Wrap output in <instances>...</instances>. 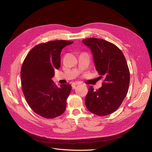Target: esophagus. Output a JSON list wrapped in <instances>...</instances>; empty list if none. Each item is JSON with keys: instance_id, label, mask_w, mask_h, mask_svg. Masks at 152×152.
<instances>
[{"instance_id": "obj_1", "label": "esophagus", "mask_w": 152, "mask_h": 152, "mask_svg": "<svg viewBox=\"0 0 152 152\" xmlns=\"http://www.w3.org/2000/svg\"><path fill=\"white\" fill-rule=\"evenodd\" d=\"M79 84H80V83H79V82H73V83L72 84V87H73V88H75L76 86L79 85Z\"/></svg>"}]
</instances>
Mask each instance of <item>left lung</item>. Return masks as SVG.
I'll return each instance as SVG.
<instances>
[{
  "label": "left lung",
  "mask_w": 152,
  "mask_h": 152,
  "mask_svg": "<svg viewBox=\"0 0 152 152\" xmlns=\"http://www.w3.org/2000/svg\"><path fill=\"white\" fill-rule=\"evenodd\" d=\"M82 42L91 50L96 70L104 77L98 90L89 87L86 108L97 115H107L116 111L127 95L130 81L127 63L121 50L107 40L89 38Z\"/></svg>",
  "instance_id": "1"
}]
</instances>
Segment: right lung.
<instances>
[{
  "label": "right lung",
  "mask_w": 152,
  "mask_h": 152,
  "mask_svg": "<svg viewBox=\"0 0 152 152\" xmlns=\"http://www.w3.org/2000/svg\"><path fill=\"white\" fill-rule=\"evenodd\" d=\"M73 42L53 40L35 45L27 54L21 70L23 93L27 103L41 117L61 115L70 93V84L58 87L52 80L54 70L61 65V50Z\"/></svg>",
  "instance_id": "right-lung-1"
}]
</instances>
